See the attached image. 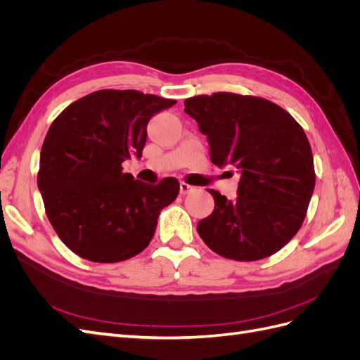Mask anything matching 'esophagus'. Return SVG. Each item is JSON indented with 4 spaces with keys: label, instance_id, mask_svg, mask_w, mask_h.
<instances>
[{
    "label": "esophagus",
    "instance_id": "34e87169",
    "mask_svg": "<svg viewBox=\"0 0 360 360\" xmlns=\"http://www.w3.org/2000/svg\"><path fill=\"white\" fill-rule=\"evenodd\" d=\"M193 191H195V186H191V184L184 183V181H181V183H180V193H181V195L191 193V192H193Z\"/></svg>",
    "mask_w": 360,
    "mask_h": 360
}]
</instances>
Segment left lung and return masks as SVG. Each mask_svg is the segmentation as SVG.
I'll list each match as a JSON object with an SVG mask.
<instances>
[{"label": "left lung", "instance_id": "1", "mask_svg": "<svg viewBox=\"0 0 360 360\" xmlns=\"http://www.w3.org/2000/svg\"><path fill=\"white\" fill-rule=\"evenodd\" d=\"M219 168L238 169L237 197L207 189L213 213L197 231L216 254L237 261L274 255L299 231L315 186L309 141L285 110L266 99L214 93L184 101Z\"/></svg>", "mask_w": 360, "mask_h": 360}]
</instances>
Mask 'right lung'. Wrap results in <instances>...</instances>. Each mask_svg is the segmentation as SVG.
Here are the masks:
<instances>
[{"label": "right lung", "mask_w": 360, "mask_h": 360, "mask_svg": "<svg viewBox=\"0 0 360 360\" xmlns=\"http://www.w3.org/2000/svg\"><path fill=\"white\" fill-rule=\"evenodd\" d=\"M176 101L135 90L81 97L51 124L40 151L37 186L48 219L70 250L94 263L139 254L163 207L177 198L174 177L135 180L123 162L141 159L147 124Z\"/></svg>", "instance_id": "add662e5"}]
</instances>
